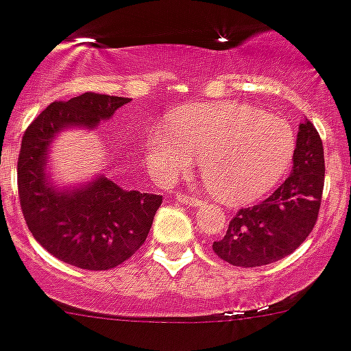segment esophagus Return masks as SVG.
<instances>
[{
    "label": "esophagus",
    "mask_w": 351,
    "mask_h": 351,
    "mask_svg": "<svg viewBox=\"0 0 351 351\" xmlns=\"http://www.w3.org/2000/svg\"><path fill=\"white\" fill-rule=\"evenodd\" d=\"M176 200H180L182 204H185V205H193V207H198V205L204 204V200H202V198H198V196L184 195V193H176Z\"/></svg>",
    "instance_id": "obj_1"
}]
</instances>
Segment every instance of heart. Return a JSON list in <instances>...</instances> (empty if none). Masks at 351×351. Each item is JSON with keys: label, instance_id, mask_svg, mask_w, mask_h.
Returning <instances> with one entry per match:
<instances>
[{"label": "heart", "instance_id": "b5f03b06", "mask_svg": "<svg viewBox=\"0 0 351 351\" xmlns=\"http://www.w3.org/2000/svg\"><path fill=\"white\" fill-rule=\"evenodd\" d=\"M295 153L294 130L285 119L241 102L187 104L169 117V128L147 131L149 166L173 180L202 158L207 189L229 204L267 195L289 171Z\"/></svg>", "mask_w": 351, "mask_h": 351}]
</instances>
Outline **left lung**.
Returning <instances> with one entry per match:
<instances>
[{"mask_svg": "<svg viewBox=\"0 0 351 351\" xmlns=\"http://www.w3.org/2000/svg\"><path fill=\"white\" fill-rule=\"evenodd\" d=\"M323 185V141L314 124L304 121L295 141L294 171L267 200L238 210L223 238L213 243L215 254L243 269L292 254L314 230Z\"/></svg>", "mask_w": 351, "mask_h": 351, "instance_id": "8db88e82", "label": "left lung"}]
</instances>
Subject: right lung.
Wrapping results in <instances>:
<instances>
[{"label": "right lung", "instance_id": "add662e5", "mask_svg": "<svg viewBox=\"0 0 351 351\" xmlns=\"http://www.w3.org/2000/svg\"><path fill=\"white\" fill-rule=\"evenodd\" d=\"M130 99L86 92L56 101L27 128L18 158V191L23 216L45 249L84 270H108L146 241L162 195L126 191L106 176L86 187L59 191L47 178L48 144L64 128H95Z\"/></svg>", "mask_w": 351, "mask_h": 351}]
</instances>
